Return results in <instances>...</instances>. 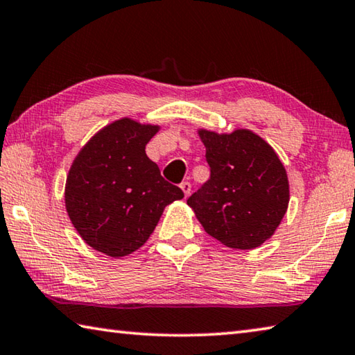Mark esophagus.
<instances>
[{
	"label": "esophagus",
	"mask_w": 355,
	"mask_h": 355,
	"mask_svg": "<svg viewBox=\"0 0 355 355\" xmlns=\"http://www.w3.org/2000/svg\"><path fill=\"white\" fill-rule=\"evenodd\" d=\"M180 188H182L184 197L189 196V192H191V183L189 182H183L182 184H180Z\"/></svg>",
	"instance_id": "obj_1"
}]
</instances>
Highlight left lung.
Listing matches in <instances>:
<instances>
[{"label": "left lung", "instance_id": "1", "mask_svg": "<svg viewBox=\"0 0 355 355\" xmlns=\"http://www.w3.org/2000/svg\"><path fill=\"white\" fill-rule=\"evenodd\" d=\"M211 178L188 205L209 236L227 248L250 250L271 238L288 209L285 166L269 144L248 128L232 133L197 130Z\"/></svg>", "mask_w": 355, "mask_h": 355}]
</instances>
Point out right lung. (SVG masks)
Listing matches in <instances>:
<instances>
[{
	"instance_id": "obj_1",
	"label": "right lung",
	"mask_w": 355,
	"mask_h": 355,
	"mask_svg": "<svg viewBox=\"0 0 355 355\" xmlns=\"http://www.w3.org/2000/svg\"><path fill=\"white\" fill-rule=\"evenodd\" d=\"M159 130L130 117L114 120L84 144L70 166L65 209L83 241L107 257L133 254L164 208L183 199L146 153Z\"/></svg>"
}]
</instances>
